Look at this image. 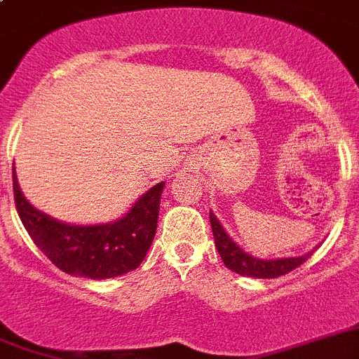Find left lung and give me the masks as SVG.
Listing matches in <instances>:
<instances>
[{"instance_id": "obj_1", "label": "left lung", "mask_w": 359, "mask_h": 359, "mask_svg": "<svg viewBox=\"0 0 359 359\" xmlns=\"http://www.w3.org/2000/svg\"><path fill=\"white\" fill-rule=\"evenodd\" d=\"M209 219H211L212 236H215V243L219 252V257H222V261H224L229 270L240 273V276L257 277V279H273V277H280L295 270L297 266H300L309 257V254H306V256L284 257V259H257L254 256H248L247 252L241 250L229 238V234L219 225V222L212 212H209Z\"/></svg>"}]
</instances>
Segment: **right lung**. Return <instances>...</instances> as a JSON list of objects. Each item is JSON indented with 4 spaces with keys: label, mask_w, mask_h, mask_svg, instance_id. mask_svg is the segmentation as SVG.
<instances>
[{
    "label": "right lung",
    "mask_w": 359,
    "mask_h": 359,
    "mask_svg": "<svg viewBox=\"0 0 359 359\" xmlns=\"http://www.w3.org/2000/svg\"><path fill=\"white\" fill-rule=\"evenodd\" d=\"M14 200L22 225L32 241L62 272L89 279H111L132 272L143 263L157 229L164 182L148 189L134 208L114 224L69 225L32 208L15 172Z\"/></svg>",
    "instance_id": "1"
}]
</instances>
